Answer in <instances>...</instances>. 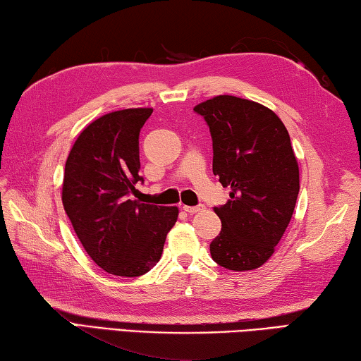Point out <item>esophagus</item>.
I'll return each mask as SVG.
<instances>
[{
	"label": "esophagus",
	"instance_id": "34e87169",
	"mask_svg": "<svg viewBox=\"0 0 361 361\" xmlns=\"http://www.w3.org/2000/svg\"><path fill=\"white\" fill-rule=\"evenodd\" d=\"M184 211L188 212V214H195V212L204 211V206L203 204H200V206H184Z\"/></svg>",
	"mask_w": 361,
	"mask_h": 361
}]
</instances>
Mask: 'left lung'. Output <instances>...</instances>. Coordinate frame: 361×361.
<instances>
[{
	"instance_id": "8db88e82",
	"label": "left lung",
	"mask_w": 361,
	"mask_h": 361,
	"mask_svg": "<svg viewBox=\"0 0 361 361\" xmlns=\"http://www.w3.org/2000/svg\"><path fill=\"white\" fill-rule=\"evenodd\" d=\"M212 137V173L230 187L214 208L221 233L209 245L212 261L235 271L269 261L291 221L299 193V164L275 111L254 100L216 96L195 105Z\"/></svg>"
}]
</instances>
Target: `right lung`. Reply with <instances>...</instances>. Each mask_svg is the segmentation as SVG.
<instances>
[{
	"instance_id": "obj_1",
	"label": "right lung",
	"mask_w": 361,
	"mask_h": 361,
	"mask_svg": "<svg viewBox=\"0 0 361 361\" xmlns=\"http://www.w3.org/2000/svg\"><path fill=\"white\" fill-rule=\"evenodd\" d=\"M153 109L110 111L76 137L65 163L62 203L85 251L100 269L139 276L161 257L177 206L129 198L139 176V133Z\"/></svg>"
}]
</instances>
